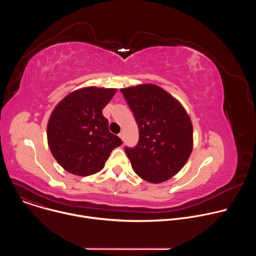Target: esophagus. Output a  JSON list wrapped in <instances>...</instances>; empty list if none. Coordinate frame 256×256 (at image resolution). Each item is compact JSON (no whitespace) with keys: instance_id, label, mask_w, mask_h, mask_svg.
I'll return each instance as SVG.
<instances>
[{"instance_id":"34e87169","label":"esophagus","mask_w":256,"mask_h":256,"mask_svg":"<svg viewBox=\"0 0 256 256\" xmlns=\"http://www.w3.org/2000/svg\"><path fill=\"white\" fill-rule=\"evenodd\" d=\"M118 136L124 140V132H120V134H118Z\"/></svg>"}]
</instances>
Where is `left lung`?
I'll use <instances>...</instances> for the list:
<instances>
[{
    "label": "left lung",
    "instance_id": "1",
    "mask_svg": "<svg viewBox=\"0 0 256 256\" xmlns=\"http://www.w3.org/2000/svg\"><path fill=\"white\" fill-rule=\"evenodd\" d=\"M138 128V140L124 147L134 171L160 184L184 166L192 150V124L182 105L162 88L138 85L120 89Z\"/></svg>",
    "mask_w": 256,
    "mask_h": 256
}]
</instances>
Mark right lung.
<instances>
[{"label":"right lung","instance_id":"add662e5","mask_svg":"<svg viewBox=\"0 0 256 256\" xmlns=\"http://www.w3.org/2000/svg\"><path fill=\"white\" fill-rule=\"evenodd\" d=\"M116 89L83 88L64 97L54 109L48 124L52 156L68 172L88 176L99 172L112 151L122 140L108 130L102 109Z\"/></svg>","mask_w":256,"mask_h":256}]
</instances>
